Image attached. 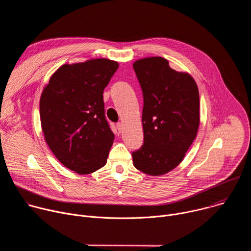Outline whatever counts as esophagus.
Here are the masks:
<instances>
[{
  "mask_svg": "<svg viewBox=\"0 0 251 251\" xmlns=\"http://www.w3.org/2000/svg\"><path fill=\"white\" fill-rule=\"evenodd\" d=\"M116 127H117V129H118V131H119L120 133L123 131V123H122V122H118V123L116 124Z\"/></svg>",
  "mask_w": 251,
  "mask_h": 251,
  "instance_id": "obj_1",
  "label": "esophagus"
}]
</instances>
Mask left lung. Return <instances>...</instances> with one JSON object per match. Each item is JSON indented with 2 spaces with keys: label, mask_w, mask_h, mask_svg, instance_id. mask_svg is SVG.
I'll return each instance as SVG.
<instances>
[{
  "label": "left lung",
  "mask_w": 251,
  "mask_h": 251,
  "mask_svg": "<svg viewBox=\"0 0 251 251\" xmlns=\"http://www.w3.org/2000/svg\"><path fill=\"white\" fill-rule=\"evenodd\" d=\"M144 106V143L132 153L134 167L147 175L161 176L180 164L200 125V95L194 78L177 73L163 57L134 62Z\"/></svg>",
  "instance_id": "1"
}]
</instances>
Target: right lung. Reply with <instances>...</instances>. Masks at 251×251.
Returning <instances> with one entry per match:
<instances>
[{
    "mask_svg": "<svg viewBox=\"0 0 251 251\" xmlns=\"http://www.w3.org/2000/svg\"><path fill=\"white\" fill-rule=\"evenodd\" d=\"M118 66L107 58L63 64L42 93L40 116L48 145L77 174H91L107 162L114 133L105 118L103 90Z\"/></svg>",
    "mask_w": 251,
    "mask_h": 251,
    "instance_id": "right-lung-1",
    "label": "right lung"
}]
</instances>
